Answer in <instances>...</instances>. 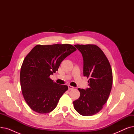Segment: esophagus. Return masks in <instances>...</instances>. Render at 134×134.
Here are the masks:
<instances>
[{"label": "esophagus", "mask_w": 134, "mask_h": 134, "mask_svg": "<svg viewBox=\"0 0 134 134\" xmlns=\"http://www.w3.org/2000/svg\"><path fill=\"white\" fill-rule=\"evenodd\" d=\"M68 89H69V90H73V89L74 88V87H73V86H71V85H68Z\"/></svg>", "instance_id": "obj_1"}]
</instances>
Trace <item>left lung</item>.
I'll use <instances>...</instances> for the list:
<instances>
[{
    "label": "left lung",
    "mask_w": 134,
    "mask_h": 134,
    "mask_svg": "<svg viewBox=\"0 0 134 134\" xmlns=\"http://www.w3.org/2000/svg\"><path fill=\"white\" fill-rule=\"evenodd\" d=\"M83 60V76L89 78V88H78L79 99L73 102L79 114L92 116L99 112L107 102L112 85V71L110 62L102 49L95 44H76Z\"/></svg>",
    "instance_id": "left-lung-1"
}]
</instances>
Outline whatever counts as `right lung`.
<instances>
[{
    "instance_id": "obj_1",
    "label": "right lung",
    "mask_w": 134,
    "mask_h": 134,
    "mask_svg": "<svg viewBox=\"0 0 134 134\" xmlns=\"http://www.w3.org/2000/svg\"><path fill=\"white\" fill-rule=\"evenodd\" d=\"M76 50L69 44H37L25 56L20 68V86L24 100L33 111L47 114L57 106L68 88L54 82L49 76Z\"/></svg>"
}]
</instances>
